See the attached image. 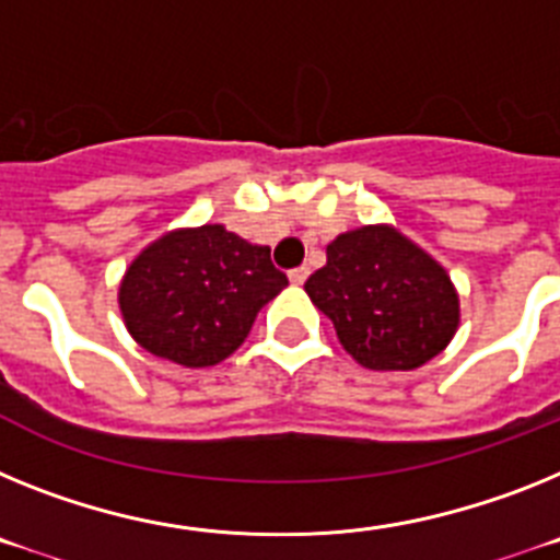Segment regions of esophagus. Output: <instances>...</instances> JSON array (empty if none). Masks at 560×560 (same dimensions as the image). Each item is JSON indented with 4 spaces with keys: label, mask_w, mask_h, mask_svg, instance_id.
<instances>
[{
    "label": "esophagus",
    "mask_w": 560,
    "mask_h": 560,
    "mask_svg": "<svg viewBox=\"0 0 560 560\" xmlns=\"http://www.w3.org/2000/svg\"><path fill=\"white\" fill-rule=\"evenodd\" d=\"M307 276H310L307 267H295V270H290V281H293V284H304Z\"/></svg>",
    "instance_id": "1"
}]
</instances>
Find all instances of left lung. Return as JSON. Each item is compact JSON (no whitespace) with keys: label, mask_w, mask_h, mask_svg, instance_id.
Instances as JSON below:
<instances>
[{"label":"left lung","mask_w":560,"mask_h":560,"mask_svg":"<svg viewBox=\"0 0 560 560\" xmlns=\"http://www.w3.org/2000/svg\"><path fill=\"white\" fill-rule=\"evenodd\" d=\"M340 347L372 372H411L454 340L459 293L448 270L395 225L338 233L304 284Z\"/></svg>","instance_id":"8db88e82"}]
</instances>
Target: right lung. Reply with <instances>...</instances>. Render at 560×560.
I'll use <instances>...</instances> for the list:
<instances>
[{"instance_id":"1","label":"right lung","mask_w":560,"mask_h":560,"mask_svg":"<svg viewBox=\"0 0 560 560\" xmlns=\"http://www.w3.org/2000/svg\"><path fill=\"white\" fill-rule=\"evenodd\" d=\"M284 287L267 245H250L225 225L174 228L126 267L118 307L145 352L206 369L245 343L259 310Z\"/></svg>"}]
</instances>
